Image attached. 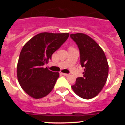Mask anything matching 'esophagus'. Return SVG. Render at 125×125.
Here are the masks:
<instances>
[{"label": "esophagus", "mask_w": 125, "mask_h": 125, "mask_svg": "<svg viewBox=\"0 0 125 125\" xmlns=\"http://www.w3.org/2000/svg\"><path fill=\"white\" fill-rule=\"evenodd\" d=\"M62 74L64 76H69V74H66V73H62Z\"/></svg>", "instance_id": "obj_1"}]
</instances>
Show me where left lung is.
I'll return each mask as SVG.
<instances>
[{
  "label": "left lung",
  "mask_w": 125,
  "mask_h": 125,
  "mask_svg": "<svg viewBox=\"0 0 125 125\" xmlns=\"http://www.w3.org/2000/svg\"><path fill=\"white\" fill-rule=\"evenodd\" d=\"M80 52V62L84 67L83 77L76 79L71 86L74 92L81 98L89 100L101 92L106 82L108 63L105 54L98 43L83 33L70 34Z\"/></svg>",
  "instance_id": "1"
}]
</instances>
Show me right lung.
Instances as JSON below:
<instances>
[{
	"label": "right lung",
	"mask_w": 125,
	"mask_h": 125,
	"mask_svg": "<svg viewBox=\"0 0 125 125\" xmlns=\"http://www.w3.org/2000/svg\"><path fill=\"white\" fill-rule=\"evenodd\" d=\"M69 33L42 32L32 37L23 46L17 66L19 84L35 99L47 96L54 87L59 73L43 68L52 54L68 39Z\"/></svg>",
	"instance_id": "obj_1"
}]
</instances>
